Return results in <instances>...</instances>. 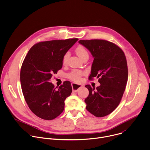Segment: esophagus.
Wrapping results in <instances>:
<instances>
[{
  "mask_svg": "<svg viewBox=\"0 0 150 150\" xmlns=\"http://www.w3.org/2000/svg\"><path fill=\"white\" fill-rule=\"evenodd\" d=\"M71 85H72V87L73 91H75V92L77 91V90L82 87V85H81V84H77V83H72Z\"/></svg>",
  "mask_w": 150,
  "mask_h": 150,
  "instance_id": "1",
  "label": "esophagus"
}]
</instances>
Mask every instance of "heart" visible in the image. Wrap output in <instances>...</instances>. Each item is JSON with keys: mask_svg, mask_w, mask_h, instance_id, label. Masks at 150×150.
I'll return each mask as SVG.
<instances>
[{"mask_svg": "<svg viewBox=\"0 0 150 150\" xmlns=\"http://www.w3.org/2000/svg\"><path fill=\"white\" fill-rule=\"evenodd\" d=\"M77 55L82 60L85 57H88V53L83 46H79L75 50ZM69 57V52H67L63 56V63L66 64ZM83 75V72L78 70H73L68 74V77L74 82H79L81 81V77Z\"/></svg>", "mask_w": 150, "mask_h": 150, "instance_id": "1", "label": "heart"}]
</instances>
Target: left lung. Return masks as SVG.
<instances>
[{
    "label": "left lung",
    "mask_w": 150,
    "mask_h": 150,
    "mask_svg": "<svg viewBox=\"0 0 150 150\" xmlns=\"http://www.w3.org/2000/svg\"><path fill=\"white\" fill-rule=\"evenodd\" d=\"M78 42L94 57L89 79L97 76L100 83L96 88L85 85L89 91L85 99L86 109L96 117L105 116L115 110L124 93L128 78L126 56L119 47L107 40H81Z\"/></svg>",
    "instance_id": "obj_1"
}]
</instances>
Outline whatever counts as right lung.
Segmentation results:
<instances>
[{
    "instance_id": "add662e5",
    "label": "right lung",
    "mask_w": 150,
    "mask_h": 150,
    "mask_svg": "<svg viewBox=\"0 0 150 150\" xmlns=\"http://www.w3.org/2000/svg\"><path fill=\"white\" fill-rule=\"evenodd\" d=\"M78 40H51L39 42L28 51L21 67L20 81L25 101L37 116L52 120L65 108V100L72 88L69 81H65L56 89L50 82L63 65V56Z\"/></svg>"
}]
</instances>
